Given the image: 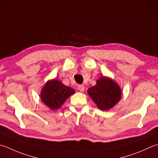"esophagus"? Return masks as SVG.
<instances>
[{"label": "esophagus", "mask_w": 158, "mask_h": 158, "mask_svg": "<svg viewBox=\"0 0 158 158\" xmlns=\"http://www.w3.org/2000/svg\"><path fill=\"white\" fill-rule=\"evenodd\" d=\"M78 89L80 91L83 92V91H85V86L83 85H79L78 86Z\"/></svg>", "instance_id": "esophagus-1"}]
</instances>
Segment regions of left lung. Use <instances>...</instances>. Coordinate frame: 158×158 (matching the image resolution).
<instances>
[{"instance_id":"obj_1","label":"left lung","mask_w":158,"mask_h":158,"mask_svg":"<svg viewBox=\"0 0 158 158\" xmlns=\"http://www.w3.org/2000/svg\"><path fill=\"white\" fill-rule=\"evenodd\" d=\"M87 93L98 108L103 111L111 109L121 97L120 87L112 80L105 77L97 80V84L89 88Z\"/></svg>"}]
</instances>
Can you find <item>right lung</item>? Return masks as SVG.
<instances>
[{"label": "right lung", "mask_w": 158, "mask_h": 158, "mask_svg": "<svg viewBox=\"0 0 158 158\" xmlns=\"http://www.w3.org/2000/svg\"><path fill=\"white\" fill-rule=\"evenodd\" d=\"M75 93L73 89L64 85L60 81L52 80L44 85L41 93V99L52 110L60 108L71 95Z\"/></svg>", "instance_id": "right-lung-1"}]
</instances>
